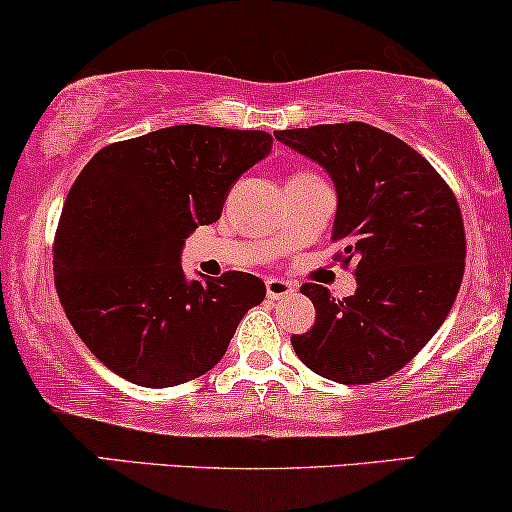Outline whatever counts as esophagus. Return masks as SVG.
<instances>
[{
    "instance_id": "34e87169",
    "label": "esophagus",
    "mask_w": 512,
    "mask_h": 512,
    "mask_svg": "<svg viewBox=\"0 0 512 512\" xmlns=\"http://www.w3.org/2000/svg\"><path fill=\"white\" fill-rule=\"evenodd\" d=\"M296 292V287H294V282H289V280H268L266 282V294H268V299H285V296H289V294H294Z\"/></svg>"
}]
</instances>
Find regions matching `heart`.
<instances>
[{"label":"heart","mask_w":512,"mask_h":512,"mask_svg":"<svg viewBox=\"0 0 512 512\" xmlns=\"http://www.w3.org/2000/svg\"><path fill=\"white\" fill-rule=\"evenodd\" d=\"M294 178H318V175H315V173H308V170H304V173H296Z\"/></svg>","instance_id":"b5f03b06"}]
</instances>
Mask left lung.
<instances>
[{
    "mask_svg": "<svg viewBox=\"0 0 512 512\" xmlns=\"http://www.w3.org/2000/svg\"><path fill=\"white\" fill-rule=\"evenodd\" d=\"M337 187L332 242L353 266L356 294L334 299L306 282L315 323L294 334L296 356L339 384L387 380L418 356L449 315L465 273L463 213L432 163L399 137L349 121L277 130Z\"/></svg>",
    "mask_w": 512,
    "mask_h": 512,
    "instance_id": "obj_1",
    "label": "left lung"
}]
</instances>
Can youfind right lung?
I'll use <instances>...</instances> for the list:
<instances>
[{
    "instance_id": "1",
    "label": "right lung",
    "mask_w": 512,
    "mask_h": 512,
    "mask_svg": "<svg viewBox=\"0 0 512 512\" xmlns=\"http://www.w3.org/2000/svg\"><path fill=\"white\" fill-rule=\"evenodd\" d=\"M270 147L263 130L173 125L80 170L54 235V285L78 337L123 380L163 389L204 375L263 301L266 285L239 270L187 282L180 249Z\"/></svg>"
}]
</instances>
